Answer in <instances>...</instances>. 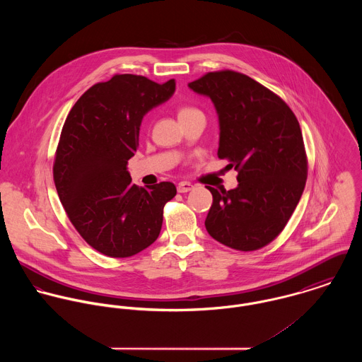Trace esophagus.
<instances>
[{
	"label": "esophagus",
	"mask_w": 362,
	"mask_h": 362,
	"mask_svg": "<svg viewBox=\"0 0 362 362\" xmlns=\"http://www.w3.org/2000/svg\"><path fill=\"white\" fill-rule=\"evenodd\" d=\"M192 188H194V185H192L191 182H188V181H181V182L177 185V191H178L180 194L189 192Z\"/></svg>",
	"instance_id": "esophagus-1"
}]
</instances>
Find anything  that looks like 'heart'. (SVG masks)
Here are the masks:
<instances>
[{
	"instance_id": "b5f03b06",
	"label": "heart",
	"mask_w": 362,
	"mask_h": 362,
	"mask_svg": "<svg viewBox=\"0 0 362 362\" xmlns=\"http://www.w3.org/2000/svg\"><path fill=\"white\" fill-rule=\"evenodd\" d=\"M197 114H202L198 108L195 107H189V105H184L178 110V119H182V118H187V117H192V115H197Z\"/></svg>"
}]
</instances>
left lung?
<instances>
[{"instance_id":"8db88e82","label":"left lung","mask_w":362,"mask_h":362,"mask_svg":"<svg viewBox=\"0 0 362 362\" xmlns=\"http://www.w3.org/2000/svg\"><path fill=\"white\" fill-rule=\"evenodd\" d=\"M188 88L211 100L217 156L238 171L237 188L207 187V233L238 251L259 250L281 233L304 192L308 167L300 124L279 96L234 71L209 72Z\"/></svg>"}]
</instances>
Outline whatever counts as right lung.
I'll return each instance as SVG.
<instances>
[{"label":"right lung","mask_w":362,"mask_h":362,"mask_svg":"<svg viewBox=\"0 0 362 362\" xmlns=\"http://www.w3.org/2000/svg\"><path fill=\"white\" fill-rule=\"evenodd\" d=\"M175 82L124 74L96 83L71 108L54 163L59 201L82 238L111 258L132 257L157 240L173 182L132 184L127 163L135 155L144 117L165 103Z\"/></svg>","instance_id":"right-lung-1"}]
</instances>
